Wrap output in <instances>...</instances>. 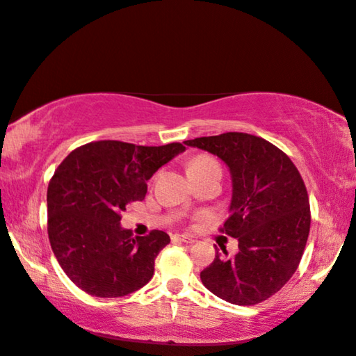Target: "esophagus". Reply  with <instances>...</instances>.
I'll return each instance as SVG.
<instances>
[{"instance_id": "esophagus-1", "label": "esophagus", "mask_w": 356, "mask_h": 356, "mask_svg": "<svg viewBox=\"0 0 356 356\" xmlns=\"http://www.w3.org/2000/svg\"><path fill=\"white\" fill-rule=\"evenodd\" d=\"M173 239L181 241V242H186V243H193L195 242V239L192 238V236H187V234H175V236H173Z\"/></svg>"}]
</instances>
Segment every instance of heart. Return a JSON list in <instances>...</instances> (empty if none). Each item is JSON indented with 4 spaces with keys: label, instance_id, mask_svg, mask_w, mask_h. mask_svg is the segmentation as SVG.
<instances>
[{
    "label": "heart",
    "instance_id": "1",
    "mask_svg": "<svg viewBox=\"0 0 356 356\" xmlns=\"http://www.w3.org/2000/svg\"><path fill=\"white\" fill-rule=\"evenodd\" d=\"M210 163H216L213 158L207 156V155H198L195 156L193 160L191 161V164H188V169H193V168H201V165H207Z\"/></svg>",
    "mask_w": 356,
    "mask_h": 356
}]
</instances>
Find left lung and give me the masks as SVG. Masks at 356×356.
I'll list each match as a JSON object with an SVG mask.
<instances>
[{
    "label": "left lung",
    "mask_w": 356,
    "mask_h": 356,
    "mask_svg": "<svg viewBox=\"0 0 356 356\" xmlns=\"http://www.w3.org/2000/svg\"><path fill=\"white\" fill-rule=\"evenodd\" d=\"M222 160L232 175L224 232L239 242L238 254L216 251L201 282L228 303L252 306L292 277L309 236V198L297 168L260 137L227 132L184 141Z\"/></svg>",
    "instance_id": "obj_1"
}]
</instances>
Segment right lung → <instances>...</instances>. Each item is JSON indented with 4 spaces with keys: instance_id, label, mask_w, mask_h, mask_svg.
I'll use <instances>...</instances> for the list:
<instances>
[{
    "instance_id": "right-lung-1",
    "label": "right lung",
    "mask_w": 356,
    "mask_h": 356,
    "mask_svg": "<svg viewBox=\"0 0 356 356\" xmlns=\"http://www.w3.org/2000/svg\"><path fill=\"white\" fill-rule=\"evenodd\" d=\"M186 147L136 146L115 140L88 143L60 163L47 191L49 239L62 270L86 294L128 296L152 279L168 233L132 236L122 211L145 200L146 181Z\"/></svg>"
}]
</instances>
